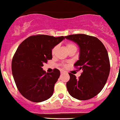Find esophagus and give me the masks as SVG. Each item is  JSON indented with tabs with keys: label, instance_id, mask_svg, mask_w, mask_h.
<instances>
[{
	"label": "esophagus",
	"instance_id": "esophagus-1",
	"mask_svg": "<svg viewBox=\"0 0 120 120\" xmlns=\"http://www.w3.org/2000/svg\"><path fill=\"white\" fill-rule=\"evenodd\" d=\"M60 72H61V74H64V73H65L66 71H65L63 70V69H61V70H60Z\"/></svg>",
	"mask_w": 120,
	"mask_h": 120
}]
</instances>
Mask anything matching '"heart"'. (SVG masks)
<instances>
[{"mask_svg": "<svg viewBox=\"0 0 120 120\" xmlns=\"http://www.w3.org/2000/svg\"><path fill=\"white\" fill-rule=\"evenodd\" d=\"M67 49L69 51V50L71 49H72V48H76V46H75V44H73V43H71V42H69V43L67 44ZM56 49H57L56 46H54V47L52 48V51H51V52H52V55H53L55 53Z\"/></svg>", "mask_w": 120, "mask_h": 120, "instance_id": "obj_1", "label": "heart"}]
</instances>
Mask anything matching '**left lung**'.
<instances>
[{
    "label": "left lung",
    "mask_w": 120,
    "mask_h": 120,
    "mask_svg": "<svg viewBox=\"0 0 120 120\" xmlns=\"http://www.w3.org/2000/svg\"><path fill=\"white\" fill-rule=\"evenodd\" d=\"M65 38L79 46V60L74 66L83 71L78 79L69 73L70 79L67 82V90L77 100H90L98 94L107 82L110 71L108 52L102 42L94 36L75 34Z\"/></svg>",
    "instance_id": "left-lung-1"
}]
</instances>
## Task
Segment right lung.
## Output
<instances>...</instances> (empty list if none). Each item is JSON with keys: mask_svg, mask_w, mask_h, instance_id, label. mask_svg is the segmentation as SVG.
Wrapping results in <instances>:
<instances>
[{"mask_svg": "<svg viewBox=\"0 0 120 120\" xmlns=\"http://www.w3.org/2000/svg\"><path fill=\"white\" fill-rule=\"evenodd\" d=\"M64 39L62 36L34 35L17 49L12 59V74L20 93L29 101L42 102L53 94L60 71L55 68L52 72L46 73L42 67L52 59V48Z\"/></svg>", "mask_w": 120, "mask_h": 120, "instance_id": "obj_1", "label": "right lung"}]
</instances>
